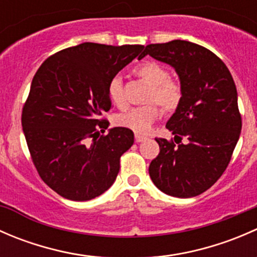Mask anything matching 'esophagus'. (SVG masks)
I'll list each match as a JSON object with an SVG mask.
<instances>
[{
  "label": "esophagus",
  "mask_w": 257,
  "mask_h": 257,
  "mask_svg": "<svg viewBox=\"0 0 257 257\" xmlns=\"http://www.w3.org/2000/svg\"><path fill=\"white\" fill-rule=\"evenodd\" d=\"M145 139H147V137L141 136V134H136V142H137V143H142V142L145 141Z\"/></svg>",
  "instance_id": "1"
}]
</instances>
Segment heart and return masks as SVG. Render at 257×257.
Here are the masks:
<instances>
[{"instance_id": "heart-1", "label": "heart", "mask_w": 257, "mask_h": 257, "mask_svg": "<svg viewBox=\"0 0 257 257\" xmlns=\"http://www.w3.org/2000/svg\"><path fill=\"white\" fill-rule=\"evenodd\" d=\"M134 74L149 85L145 97V103L148 104L118 114L115 123L119 126L131 129L134 133L143 134L149 132L153 123L162 114V110L155 105L156 104L160 105L163 112L168 114L174 113L178 109L183 99V87L179 80L170 78V72L167 67L154 61L139 63L134 68ZM108 97L115 107H125L123 82L119 77H113L110 79L108 84Z\"/></svg>"}]
</instances>
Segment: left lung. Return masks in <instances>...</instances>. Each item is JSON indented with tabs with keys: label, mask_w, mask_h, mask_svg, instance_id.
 I'll use <instances>...</instances> for the list:
<instances>
[{
	"label": "left lung",
	"mask_w": 257,
	"mask_h": 257,
	"mask_svg": "<svg viewBox=\"0 0 257 257\" xmlns=\"http://www.w3.org/2000/svg\"><path fill=\"white\" fill-rule=\"evenodd\" d=\"M147 54L170 64L183 87L180 105L167 123L174 142L155 138L160 152L150 163L149 175L163 193L193 198L221 177L239 141L236 87L224 62L196 43L148 45Z\"/></svg>",
	"instance_id": "1"
}]
</instances>
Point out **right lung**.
Wrapping results in <instances>:
<instances>
[{
    "mask_svg": "<svg viewBox=\"0 0 257 257\" xmlns=\"http://www.w3.org/2000/svg\"><path fill=\"white\" fill-rule=\"evenodd\" d=\"M143 48L85 42L48 57L36 72L22 109L23 133L41 179L63 198L90 200L115 180L134 134L115 126L100 136L109 123L100 115L112 107L110 79L143 58Z\"/></svg>",
    "mask_w": 257,
    "mask_h": 257,
    "instance_id": "obj_1",
    "label": "right lung"
}]
</instances>
